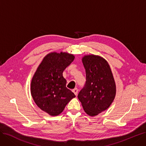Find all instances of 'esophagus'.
<instances>
[{"label":"esophagus","instance_id":"obj_1","mask_svg":"<svg viewBox=\"0 0 146 146\" xmlns=\"http://www.w3.org/2000/svg\"><path fill=\"white\" fill-rule=\"evenodd\" d=\"M72 91L74 93V94L76 95V96H77L78 95V88H74V89H73V90H72Z\"/></svg>","mask_w":146,"mask_h":146}]
</instances>
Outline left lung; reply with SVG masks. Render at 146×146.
<instances>
[{"label": "left lung", "mask_w": 146, "mask_h": 146, "mask_svg": "<svg viewBox=\"0 0 146 146\" xmlns=\"http://www.w3.org/2000/svg\"><path fill=\"white\" fill-rule=\"evenodd\" d=\"M86 82L78 98L85 112L90 116L98 115L108 109L114 100L116 87L108 63L99 56L82 58Z\"/></svg>", "instance_id": "1"}]
</instances>
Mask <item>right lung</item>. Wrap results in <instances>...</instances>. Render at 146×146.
<instances>
[{"label": "right lung", "mask_w": 146, "mask_h": 146, "mask_svg": "<svg viewBox=\"0 0 146 146\" xmlns=\"http://www.w3.org/2000/svg\"><path fill=\"white\" fill-rule=\"evenodd\" d=\"M74 59L67 53L48 54L38 67L32 78L31 92L35 103L50 115H58L76 96L66 87L62 76L64 70Z\"/></svg>", "instance_id": "obj_1"}]
</instances>
